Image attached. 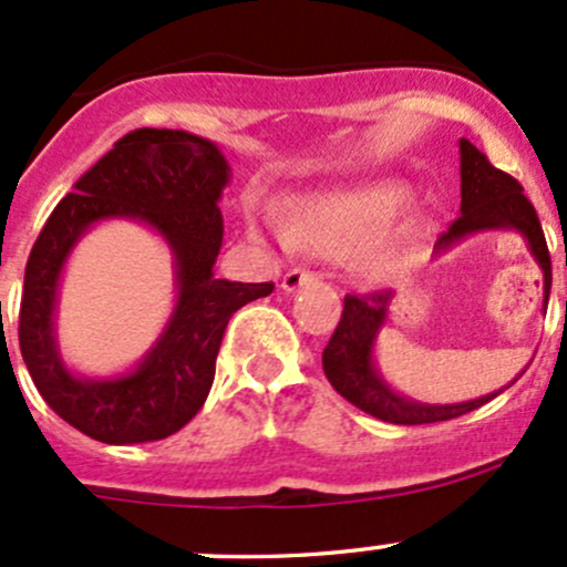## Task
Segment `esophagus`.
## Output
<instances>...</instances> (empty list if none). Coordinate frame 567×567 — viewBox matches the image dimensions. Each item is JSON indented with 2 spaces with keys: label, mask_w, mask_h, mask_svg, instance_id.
I'll return each mask as SVG.
<instances>
[{
  "label": "esophagus",
  "mask_w": 567,
  "mask_h": 567,
  "mask_svg": "<svg viewBox=\"0 0 567 567\" xmlns=\"http://www.w3.org/2000/svg\"><path fill=\"white\" fill-rule=\"evenodd\" d=\"M313 281H317V276H313L311 270H289V272H286V276H284L281 289L286 291V295H289V291L302 289V286L313 284Z\"/></svg>",
  "instance_id": "1"
}]
</instances>
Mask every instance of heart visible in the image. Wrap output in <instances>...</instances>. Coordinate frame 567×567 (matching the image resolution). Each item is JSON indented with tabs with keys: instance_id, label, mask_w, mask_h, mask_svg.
<instances>
[{
	"instance_id": "heart-1",
	"label": "heart",
	"mask_w": 567,
	"mask_h": 567,
	"mask_svg": "<svg viewBox=\"0 0 567 567\" xmlns=\"http://www.w3.org/2000/svg\"><path fill=\"white\" fill-rule=\"evenodd\" d=\"M406 202V190L395 185H369L343 194L306 198L289 226L250 213V229L270 226L281 243L322 259H352L373 284L388 281L406 254V231L388 229Z\"/></svg>"
}]
</instances>
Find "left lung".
Returning <instances> with one entry per match:
<instances>
[{"instance_id": "left-lung-1", "label": "left lung", "mask_w": 567, "mask_h": 567, "mask_svg": "<svg viewBox=\"0 0 567 567\" xmlns=\"http://www.w3.org/2000/svg\"><path fill=\"white\" fill-rule=\"evenodd\" d=\"M461 215L451 224V229L434 245V256L456 248L466 237L481 231H516L524 237L529 254L544 270V306L551 291V259H548L546 237L540 220L524 188L511 177L488 163L472 142L461 138ZM395 300L393 291H373V295H347L343 297V313L332 332L330 343L322 352L324 377L332 388L352 401L358 410L399 425H423L453 420L477 406L497 399L502 390L481 395V399L461 401V404H420L410 395L399 393L377 365V338L388 324L390 302ZM516 382V379H513ZM511 382V384H513Z\"/></svg>"}]
</instances>
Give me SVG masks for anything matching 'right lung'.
<instances>
[{
    "instance_id": "1",
    "label": "right lung",
    "mask_w": 567,
    "mask_h": 567,
    "mask_svg": "<svg viewBox=\"0 0 567 567\" xmlns=\"http://www.w3.org/2000/svg\"><path fill=\"white\" fill-rule=\"evenodd\" d=\"M229 179V161L209 138L142 127L81 174L73 194L45 220L23 272L19 343L45 404L81 434L106 445H136L183 429L207 401L231 313L272 291V284L215 278L224 245L218 202ZM106 219H136L169 245L175 311L133 370L84 378L61 360L55 302L72 248Z\"/></svg>"
}]
</instances>
